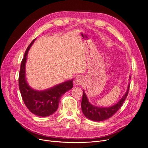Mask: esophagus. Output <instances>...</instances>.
<instances>
[{
	"mask_svg": "<svg viewBox=\"0 0 148 148\" xmlns=\"http://www.w3.org/2000/svg\"><path fill=\"white\" fill-rule=\"evenodd\" d=\"M74 83L75 85H81L84 83L83 79L81 77H77L74 81Z\"/></svg>",
	"mask_w": 148,
	"mask_h": 148,
	"instance_id": "1",
	"label": "esophagus"
}]
</instances>
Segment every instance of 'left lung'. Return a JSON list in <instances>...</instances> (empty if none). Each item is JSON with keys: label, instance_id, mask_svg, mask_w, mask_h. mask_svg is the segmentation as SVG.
Wrapping results in <instances>:
<instances>
[{"label": "left lung", "instance_id": "1", "mask_svg": "<svg viewBox=\"0 0 148 148\" xmlns=\"http://www.w3.org/2000/svg\"><path fill=\"white\" fill-rule=\"evenodd\" d=\"M130 78L131 77L130 76ZM130 90V84L126 93L124 95L116 104L114 106L108 108H100L94 106L89 102L86 95L83 90L82 99L81 101V108L84 115L89 119L94 121H102L110 118L122 106L124 103Z\"/></svg>", "mask_w": 148, "mask_h": 148}]
</instances>
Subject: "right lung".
<instances>
[{
	"instance_id": "1",
	"label": "right lung",
	"mask_w": 148,
	"mask_h": 148,
	"mask_svg": "<svg viewBox=\"0 0 148 148\" xmlns=\"http://www.w3.org/2000/svg\"><path fill=\"white\" fill-rule=\"evenodd\" d=\"M36 39L32 40L26 49L21 63L19 73V88L26 107L32 114L39 116H48L57 110L61 97L73 87L71 79L59 84L51 88L38 91L32 88L25 79V63L28 51Z\"/></svg>"
}]
</instances>
